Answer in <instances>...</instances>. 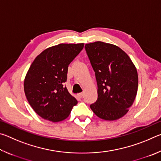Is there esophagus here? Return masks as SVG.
Segmentation results:
<instances>
[{
	"mask_svg": "<svg viewBox=\"0 0 161 161\" xmlns=\"http://www.w3.org/2000/svg\"><path fill=\"white\" fill-rule=\"evenodd\" d=\"M77 97H80V98H81L83 97V93H80V94H77Z\"/></svg>",
	"mask_w": 161,
	"mask_h": 161,
	"instance_id": "esophagus-1",
	"label": "esophagus"
}]
</instances>
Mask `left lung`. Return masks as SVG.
Listing matches in <instances>:
<instances>
[{
    "instance_id": "1",
    "label": "left lung",
    "mask_w": 161,
    "mask_h": 161,
    "mask_svg": "<svg viewBox=\"0 0 161 161\" xmlns=\"http://www.w3.org/2000/svg\"><path fill=\"white\" fill-rule=\"evenodd\" d=\"M95 72L98 98L90 105L100 119L114 121L124 116L138 91V73L129 55L118 46L103 42L85 45Z\"/></svg>"
}]
</instances>
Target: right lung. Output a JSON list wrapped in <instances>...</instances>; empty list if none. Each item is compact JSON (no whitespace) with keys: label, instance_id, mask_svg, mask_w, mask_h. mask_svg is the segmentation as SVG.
<instances>
[{"label":"right lung","instance_id":"1","mask_svg":"<svg viewBox=\"0 0 161 161\" xmlns=\"http://www.w3.org/2000/svg\"><path fill=\"white\" fill-rule=\"evenodd\" d=\"M84 43L59 44L42 51L32 62L24 80V91L33 110L53 122L69 116L77 101L68 92V66L84 47Z\"/></svg>","mask_w":161,"mask_h":161}]
</instances>
